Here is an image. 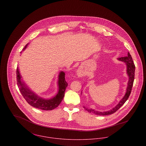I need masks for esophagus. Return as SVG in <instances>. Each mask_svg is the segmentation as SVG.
I'll return each instance as SVG.
<instances>
[{"instance_id": "34e87169", "label": "esophagus", "mask_w": 146, "mask_h": 146, "mask_svg": "<svg viewBox=\"0 0 146 146\" xmlns=\"http://www.w3.org/2000/svg\"><path fill=\"white\" fill-rule=\"evenodd\" d=\"M78 75L79 77H82V76H83V72L82 71H79L78 72Z\"/></svg>"}]
</instances>
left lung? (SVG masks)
Returning <instances> with one entry per match:
<instances>
[{
	"mask_svg": "<svg viewBox=\"0 0 146 146\" xmlns=\"http://www.w3.org/2000/svg\"><path fill=\"white\" fill-rule=\"evenodd\" d=\"M118 60L122 61V62H124L126 64V67H127V69H126V71H127V75L129 76V81L127 83V86L126 88V93H125V96H124V97L121 99V100L119 102V103L117 104L115 107H113L112 109L110 110V111H104V112H100V111H96L95 110H93L92 108H85V107H84L88 112H90V113H94L96 115H111L113 113H115L116 111H117L123 104H125V102L127 101V100L128 99L130 93H131V91L132 89V87H133V85L134 83V74H135V65L134 62L133 61L132 57L131 56V55L130 54V53L128 52L127 53V56L126 57H120L117 58Z\"/></svg>",
	"mask_w": 146,
	"mask_h": 146,
	"instance_id": "1",
	"label": "left lung"
}]
</instances>
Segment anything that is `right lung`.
I'll use <instances>...</instances> for the list:
<instances>
[{
	"mask_svg": "<svg viewBox=\"0 0 146 146\" xmlns=\"http://www.w3.org/2000/svg\"><path fill=\"white\" fill-rule=\"evenodd\" d=\"M27 45L28 44L26 45L25 48L23 49V50L26 48ZM16 75L17 84L19 90L27 102L31 106H33L34 107L37 108L38 109L48 111L54 109L61 104L64 96L66 88L68 85V84L65 80V74L64 72L61 71L59 74L58 82L59 89L58 93L55 97L49 100L42 98L30 90V89L21 79L22 76L20 75L18 67L16 70Z\"/></svg>",
	"mask_w": 146,
	"mask_h": 146,
	"instance_id": "1",
	"label": "right lung"
}]
</instances>
